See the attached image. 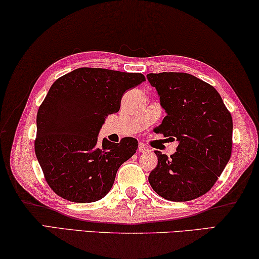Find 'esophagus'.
Wrapping results in <instances>:
<instances>
[{
    "mask_svg": "<svg viewBox=\"0 0 259 259\" xmlns=\"http://www.w3.org/2000/svg\"><path fill=\"white\" fill-rule=\"evenodd\" d=\"M139 152H142V154H145V152H148L149 151V148H148L145 143L143 142H140L139 143Z\"/></svg>",
    "mask_w": 259,
    "mask_h": 259,
    "instance_id": "34e87169",
    "label": "esophagus"
}]
</instances>
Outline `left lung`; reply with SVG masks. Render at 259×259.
Returning <instances> with one entry per match:
<instances>
[{
  "label": "left lung",
  "mask_w": 259,
  "mask_h": 259,
  "mask_svg": "<svg viewBox=\"0 0 259 259\" xmlns=\"http://www.w3.org/2000/svg\"><path fill=\"white\" fill-rule=\"evenodd\" d=\"M166 116L156 133L179 142L169 156L156 150L149 175L152 189L165 200L186 202L212 188L231 158L233 120L214 87L189 73H149Z\"/></svg>",
  "instance_id": "obj_1"
}]
</instances>
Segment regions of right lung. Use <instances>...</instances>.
Segmentation results:
<instances>
[{"label":"right lung","mask_w":259,"mask_h":259,"mask_svg":"<svg viewBox=\"0 0 259 259\" xmlns=\"http://www.w3.org/2000/svg\"><path fill=\"white\" fill-rule=\"evenodd\" d=\"M146 81L141 73L80 67L53 83L36 116V158L47 184L75 203L99 201L111 189L120 165L138 141H97L109 114L120 109L126 91Z\"/></svg>","instance_id":"add662e5"}]
</instances>
